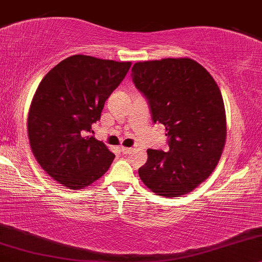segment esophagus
Here are the masks:
<instances>
[{
  "label": "esophagus",
  "instance_id": "34e87169",
  "mask_svg": "<svg viewBox=\"0 0 262 262\" xmlns=\"http://www.w3.org/2000/svg\"><path fill=\"white\" fill-rule=\"evenodd\" d=\"M120 151L122 154H130L132 151V148H128V147H120Z\"/></svg>",
  "mask_w": 262,
  "mask_h": 262
}]
</instances>
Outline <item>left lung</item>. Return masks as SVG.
<instances>
[{
	"instance_id": "obj_1",
	"label": "left lung",
	"mask_w": 262,
	"mask_h": 262,
	"mask_svg": "<svg viewBox=\"0 0 262 262\" xmlns=\"http://www.w3.org/2000/svg\"><path fill=\"white\" fill-rule=\"evenodd\" d=\"M132 81L165 126L169 151L148 149L138 175L151 192L173 198L192 192L217 165L226 142V112L217 83L190 58L138 62Z\"/></svg>"
}]
</instances>
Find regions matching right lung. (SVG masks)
Instances as JSON below:
<instances>
[{
	"instance_id": "right-lung-1",
	"label": "right lung",
	"mask_w": 262,
	"mask_h": 262,
	"mask_svg": "<svg viewBox=\"0 0 262 262\" xmlns=\"http://www.w3.org/2000/svg\"><path fill=\"white\" fill-rule=\"evenodd\" d=\"M130 67L131 62L75 54L38 85L29 109V142L42 169L64 187L85 188L111 167L114 154L87 134Z\"/></svg>"
}]
</instances>
